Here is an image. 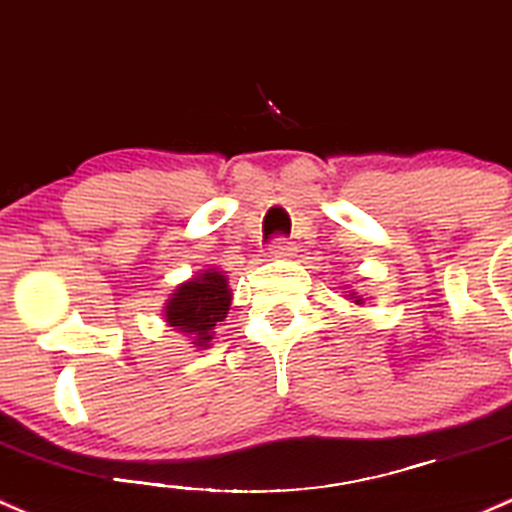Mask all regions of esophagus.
Masks as SVG:
<instances>
[{"instance_id":"1","label":"esophagus","mask_w":512,"mask_h":512,"mask_svg":"<svg viewBox=\"0 0 512 512\" xmlns=\"http://www.w3.org/2000/svg\"><path fill=\"white\" fill-rule=\"evenodd\" d=\"M294 250H297V247H294V242L277 238L270 247V257H274V260H287V257L294 255Z\"/></svg>"}]
</instances>
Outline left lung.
I'll return each instance as SVG.
<instances>
[{"label": "left lung", "mask_w": 512, "mask_h": 512, "mask_svg": "<svg viewBox=\"0 0 512 512\" xmlns=\"http://www.w3.org/2000/svg\"><path fill=\"white\" fill-rule=\"evenodd\" d=\"M348 297H351L353 299V304H365V299L363 297H360V294L358 292H351V294H348Z\"/></svg>", "instance_id": "8db88e82"}]
</instances>
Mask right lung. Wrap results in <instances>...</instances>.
Returning a JSON list of instances; mask_svg holds the SVG:
<instances>
[{
    "instance_id": "add662e5",
    "label": "right lung",
    "mask_w": 512,
    "mask_h": 512,
    "mask_svg": "<svg viewBox=\"0 0 512 512\" xmlns=\"http://www.w3.org/2000/svg\"><path fill=\"white\" fill-rule=\"evenodd\" d=\"M228 279L218 270H201L176 287L164 306L166 326L191 338L196 348H208L215 336V326L228 316L230 309Z\"/></svg>"
}]
</instances>
